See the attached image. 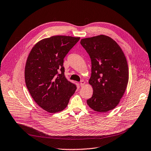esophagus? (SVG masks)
Listing matches in <instances>:
<instances>
[{"label": "esophagus", "instance_id": "1", "mask_svg": "<svg viewBox=\"0 0 151 151\" xmlns=\"http://www.w3.org/2000/svg\"><path fill=\"white\" fill-rule=\"evenodd\" d=\"M84 84H85V81L84 80H81L80 81V86H81V87H83Z\"/></svg>", "mask_w": 151, "mask_h": 151}]
</instances>
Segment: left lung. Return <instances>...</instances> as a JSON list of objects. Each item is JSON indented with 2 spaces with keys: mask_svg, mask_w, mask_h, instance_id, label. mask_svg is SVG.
<instances>
[{
  "mask_svg": "<svg viewBox=\"0 0 151 151\" xmlns=\"http://www.w3.org/2000/svg\"><path fill=\"white\" fill-rule=\"evenodd\" d=\"M80 43L91 60L89 84L93 94L87 104L96 112H107L117 106L127 89L129 70L126 57L119 45L107 36L84 38Z\"/></svg>",
  "mask_w": 151,
  "mask_h": 151,
  "instance_id": "8db88e82",
  "label": "left lung"
}]
</instances>
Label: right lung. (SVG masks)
Instances as JSON below:
<instances>
[{
    "mask_svg": "<svg viewBox=\"0 0 151 151\" xmlns=\"http://www.w3.org/2000/svg\"><path fill=\"white\" fill-rule=\"evenodd\" d=\"M80 37L54 36L32 48L24 68L27 87L39 106L49 113L67 107L76 86L65 76L63 58Z\"/></svg>",
    "mask_w": 151,
    "mask_h": 151,
    "instance_id": "right-lung-1",
    "label": "right lung"
}]
</instances>
